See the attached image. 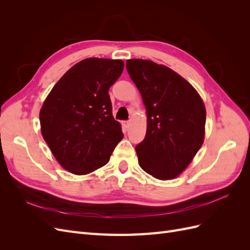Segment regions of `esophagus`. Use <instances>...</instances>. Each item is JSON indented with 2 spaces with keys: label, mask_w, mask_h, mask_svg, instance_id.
Masks as SVG:
<instances>
[{
  "label": "esophagus",
  "mask_w": 250,
  "mask_h": 250,
  "mask_svg": "<svg viewBox=\"0 0 250 250\" xmlns=\"http://www.w3.org/2000/svg\"><path fill=\"white\" fill-rule=\"evenodd\" d=\"M129 125H130V123L128 122V121H125V122H123V126H124L125 129H128V128H129Z\"/></svg>",
  "instance_id": "esophagus-1"
}]
</instances>
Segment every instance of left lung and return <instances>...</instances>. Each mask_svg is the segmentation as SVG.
<instances>
[{
  "mask_svg": "<svg viewBox=\"0 0 250 250\" xmlns=\"http://www.w3.org/2000/svg\"><path fill=\"white\" fill-rule=\"evenodd\" d=\"M127 72L147 113V131L137 145L140 167L161 180L179 176L202 146L207 111L192 84L151 60L128 59Z\"/></svg>",
  "mask_w": 250,
  "mask_h": 250,
  "instance_id": "obj_1",
  "label": "left lung"
}]
</instances>
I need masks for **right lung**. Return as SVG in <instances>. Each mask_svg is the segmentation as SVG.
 Returning a JSON list of instances; mask_svg holds the SVG:
<instances>
[{
    "label": "right lung",
    "instance_id": "obj_1",
    "mask_svg": "<svg viewBox=\"0 0 250 250\" xmlns=\"http://www.w3.org/2000/svg\"><path fill=\"white\" fill-rule=\"evenodd\" d=\"M123 69L120 59H83L57 81L42 104V138L59 165L75 175L106 165L123 139L108 95Z\"/></svg>",
    "mask_w": 250,
    "mask_h": 250
}]
</instances>
